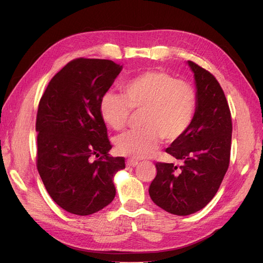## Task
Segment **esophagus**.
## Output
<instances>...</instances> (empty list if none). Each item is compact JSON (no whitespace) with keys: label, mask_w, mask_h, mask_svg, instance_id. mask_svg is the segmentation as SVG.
I'll return each mask as SVG.
<instances>
[{"label":"esophagus","mask_w":263,"mask_h":263,"mask_svg":"<svg viewBox=\"0 0 263 263\" xmlns=\"http://www.w3.org/2000/svg\"><path fill=\"white\" fill-rule=\"evenodd\" d=\"M138 164V160H135V159H127L126 165L127 166H136Z\"/></svg>","instance_id":"34e87169"}]
</instances>
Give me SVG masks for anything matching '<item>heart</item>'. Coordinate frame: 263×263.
<instances>
[{
    "label": "heart",
    "instance_id": "heart-1",
    "mask_svg": "<svg viewBox=\"0 0 263 263\" xmlns=\"http://www.w3.org/2000/svg\"><path fill=\"white\" fill-rule=\"evenodd\" d=\"M197 106L194 86L177 80L165 71L148 70L123 84V94L106 92L100 101L101 117L115 130L125 128L133 110L139 115L141 128L116 138L121 155L146 158L153 155L161 139L176 141L192 125Z\"/></svg>",
    "mask_w": 263,
    "mask_h": 263
}]
</instances>
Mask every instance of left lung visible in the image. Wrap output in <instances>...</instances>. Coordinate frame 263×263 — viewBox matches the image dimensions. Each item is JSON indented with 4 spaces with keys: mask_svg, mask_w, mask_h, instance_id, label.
Listing matches in <instances>:
<instances>
[{
    "mask_svg": "<svg viewBox=\"0 0 263 263\" xmlns=\"http://www.w3.org/2000/svg\"><path fill=\"white\" fill-rule=\"evenodd\" d=\"M194 73L197 106L194 121L165 153L181 165L157 162V176L149 186L159 208L179 216L193 214L217 193L229 166L232 115L220 84L211 72L187 61Z\"/></svg>",
    "mask_w": 263,
    "mask_h": 263,
    "instance_id": "8db88e82",
    "label": "left lung"
}]
</instances>
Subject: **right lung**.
Wrapping results in <instances>:
<instances>
[{
    "label": "right lung",
    "instance_id": "1",
    "mask_svg": "<svg viewBox=\"0 0 263 263\" xmlns=\"http://www.w3.org/2000/svg\"><path fill=\"white\" fill-rule=\"evenodd\" d=\"M122 69L112 60L74 59L54 74L39 101L37 169L50 197L71 214L97 213L115 197L113 177L125 168V158L108 155L100 101Z\"/></svg>",
    "mask_w": 263,
    "mask_h": 263
}]
</instances>
